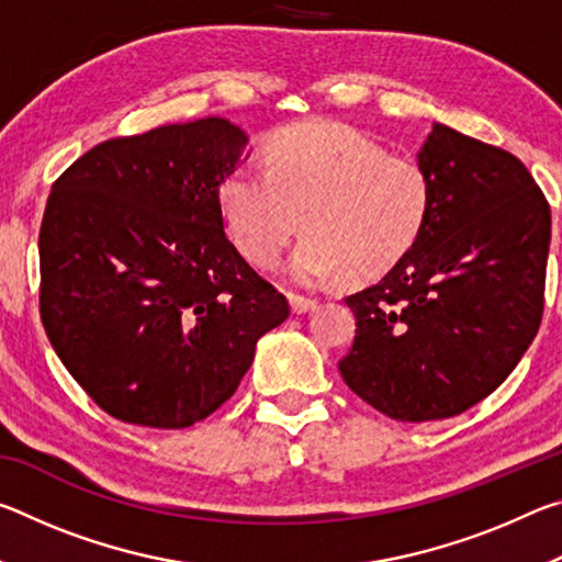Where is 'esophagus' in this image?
<instances>
[{
    "instance_id": "1",
    "label": "esophagus",
    "mask_w": 562,
    "mask_h": 562,
    "mask_svg": "<svg viewBox=\"0 0 562 562\" xmlns=\"http://www.w3.org/2000/svg\"><path fill=\"white\" fill-rule=\"evenodd\" d=\"M290 307L294 315H304V312L315 310L317 302L310 300V297H302V294H290Z\"/></svg>"
}]
</instances>
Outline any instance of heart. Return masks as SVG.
<instances>
[{"instance_id":"1","label":"heart","mask_w":562,"mask_h":562,"mask_svg":"<svg viewBox=\"0 0 562 562\" xmlns=\"http://www.w3.org/2000/svg\"><path fill=\"white\" fill-rule=\"evenodd\" d=\"M424 166L386 156L364 133L337 121H304L270 140L268 168L237 166L221 183L225 231L260 268L282 258L302 231L288 268L302 288L337 278L376 280L402 262L431 215Z\"/></svg>"}]
</instances>
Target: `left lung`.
Listing matches in <instances>:
<instances>
[{
    "label": "left lung",
    "instance_id": "8db88e82",
    "mask_svg": "<svg viewBox=\"0 0 562 562\" xmlns=\"http://www.w3.org/2000/svg\"><path fill=\"white\" fill-rule=\"evenodd\" d=\"M434 203L422 237L345 300L357 335L339 372L396 422L463 414L496 392L543 317L550 205L508 150L441 123L418 150Z\"/></svg>",
    "mask_w": 562,
    "mask_h": 562
}]
</instances>
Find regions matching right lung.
Instances as JSON below:
<instances>
[{"instance_id":"add662e5","label":"right lung","mask_w":562,"mask_h":562,"mask_svg":"<svg viewBox=\"0 0 562 562\" xmlns=\"http://www.w3.org/2000/svg\"><path fill=\"white\" fill-rule=\"evenodd\" d=\"M245 146L225 119L170 123L103 140L52 186L42 322L69 374L119 422H203L290 315L223 227L221 183Z\"/></svg>"}]
</instances>
